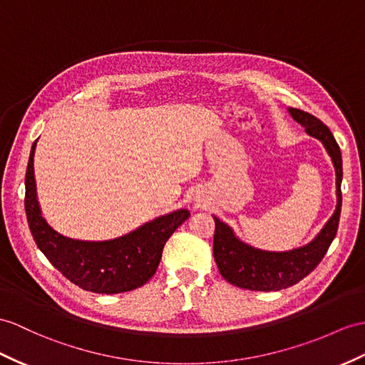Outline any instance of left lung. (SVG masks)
<instances>
[{"mask_svg":"<svg viewBox=\"0 0 365 365\" xmlns=\"http://www.w3.org/2000/svg\"><path fill=\"white\" fill-rule=\"evenodd\" d=\"M288 111L292 115V119L299 122L302 127H305V131L309 136L322 142L328 155L331 156L336 170L337 206L331 218L327 221V225L313 242L287 252L255 250V247L238 240L232 229L213 215V221H215L213 257H215L220 274L230 285L243 289L268 292L296 285L297 282L307 277L321 263L336 237L337 226H339L342 206L341 148L337 145L330 128L322 120L314 118L313 114L297 108H289Z\"/></svg>","mask_w":365,"mask_h":365,"instance_id":"1","label":"left lung"}]
</instances>
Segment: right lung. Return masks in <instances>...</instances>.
Returning <instances> with one entry per match:
<instances>
[{"instance_id":"1","label":"right lung","mask_w":365,"mask_h":365,"mask_svg":"<svg viewBox=\"0 0 365 365\" xmlns=\"http://www.w3.org/2000/svg\"><path fill=\"white\" fill-rule=\"evenodd\" d=\"M32 144L26 168L24 209L38 250L74 285L99 294H118L136 289L153 277L164 245L176 227L190 217L180 209L159 217L133 232L106 242H82L56 232L43 218L34 178Z\"/></svg>"}]
</instances>
